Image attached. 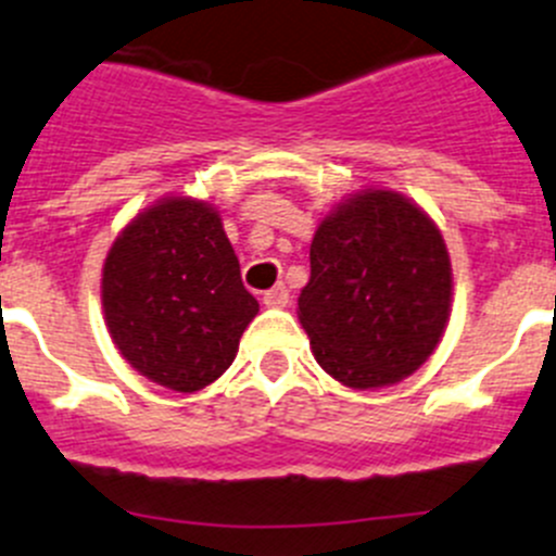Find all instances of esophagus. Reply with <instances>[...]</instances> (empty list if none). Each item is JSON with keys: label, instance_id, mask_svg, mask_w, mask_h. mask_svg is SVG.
Masks as SVG:
<instances>
[{"label": "esophagus", "instance_id": "obj_1", "mask_svg": "<svg viewBox=\"0 0 556 556\" xmlns=\"http://www.w3.org/2000/svg\"><path fill=\"white\" fill-rule=\"evenodd\" d=\"M288 301H290V290L285 288V285H274L271 290L263 293V304L266 306H288Z\"/></svg>", "mask_w": 556, "mask_h": 556}]
</instances>
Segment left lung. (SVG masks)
Wrapping results in <instances>:
<instances>
[{"label": "left lung", "instance_id": "left-lung-1", "mask_svg": "<svg viewBox=\"0 0 556 556\" xmlns=\"http://www.w3.org/2000/svg\"><path fill=\"white\" fill-rule=\"evenodd\" d=\"M299 317L317 364L350 388L413 375L451 312V261L432 219L407 198L371 190L317 228Z\"/></svg>", "mask_w": 556, "mask_h": 556}]
</instances>
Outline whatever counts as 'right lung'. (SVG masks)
Segmentation results:
<instances>
[{
    "label": "right lung",
    "instance_id": "add662e5",
    "mask_svg": "<svg viewBox=\"0 0 556 556\" xmlns=\"http://www.w3.org/2000/svg\"><path fill=\"white\" fill-rule=\"evenodd\" d=\"M102 306L132 369L181 393L233 364L257 315L219 214L190 198H168L122 230L102 268Z\"/></svg>",
    "mask_w": 556,
    "mask_h": 556
}]
</instances>
